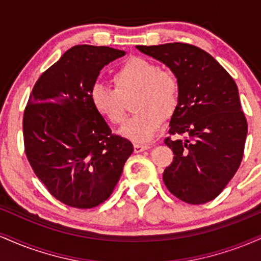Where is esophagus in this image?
I'll return each instance as SVG.
<instances>
[{
	"label": "esophagus",
	"instance_id": "34e87169",
	"mask_svg": "<svg viewBox=\"0 0 261 261\" xmlns=\"http://www.w3.org/2000/svg\"><path fill=\"white\" fill-rule=\"evenodd\" d=\"M148 148H151V146L147 145V143H134V151L136 153H140V152L146 151Z\"/></svg>",
	"mask_w": 261,
	"mask_h": 261
}]
</instances>
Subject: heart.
Segmentation results:
<instances>
[{
  "label": "heart",
  "instance_id": "heart-1",
  "mask_svg": "<svg viewBox=\"0 0 261 261\" xmlns=\"http://www.w3.org/2000/svg\"><path fill=\"white\" fill-rule=\"evenodd\" d=\"M112 87L95 83L89 99L93 109L113 125L124 121L127 100L135 95L133 108L137 112L121 127L120 134L136 142L154 136L163 118L175 113L180 101V83L170 70H162L155 62L130 58L114 71Z\"/></svg>",
  "mask_w": 261,
  "mask_h": 261
}]
</instances>
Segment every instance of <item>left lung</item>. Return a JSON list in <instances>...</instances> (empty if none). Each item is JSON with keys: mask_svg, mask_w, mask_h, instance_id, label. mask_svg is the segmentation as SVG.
<instances>
[{"mask_svg": "<svg viewBox=\"0 0 261 261\" xmlns=\"http://www.w3.org/2000/svg\"><path fill=\"white\" fill-rule=\"evenodd\" d=\"M136 47L168 66L180 83V101L168 133L186 140H164L174 153L164 169V184L187 203L211 201L234 176L244 153L248 124L234 80L195 45Z\"/></svg>", "mask_w": 261, "mask_h": 261, "instance_id": "1", "label": "left lung"}]
</instances>
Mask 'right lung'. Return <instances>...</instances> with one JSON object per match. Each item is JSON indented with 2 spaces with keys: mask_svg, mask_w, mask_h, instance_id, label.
<instances>
[{
  "mask_svg": "<svg viewBox=\"0 0 261 261\" xmlns=\"http://www.w3.org/2000/svg\"><path fill=\"white\" fill-rule=\"evenodd\" d=\"M125 55L76 45L39 77L23 115L24 151L35 175L65 205L92 208L112 195L134 146L112 134L89 93L104 66Z\"/></svg>",
  "mask_w": 261,
  "mask_h": 261,
  "instance_id": "1",
  "label": "right lung"
}]
</instances>
